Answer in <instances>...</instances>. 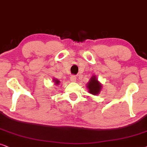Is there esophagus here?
Segmentation results:
<instances>
[{
  "instance_id": "esophagus-1",
  "label": "esophagus",
  "mask_w": 147,
  "mask_h": 147,
  "mask_svg": "<svg viewBox=\"0 0 147 147\" xmlns=\"http://www.w3.org/2000/svg\"><path fill=\"white\" fill-rule=\"evenodd\" d=\"M70 81L72 82H76L77 81V77L75 75H72L70 77Z\"/></svg>"
}]
</instances>
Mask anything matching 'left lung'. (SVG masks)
<instances>
[{
    "instance_id": "left-lung-1",
    "label": "left lung",
    "mask_w": 147,
    "mask_h": 147,
    "mask_svg": "<svg viewBox=\"0 0 147 147\" xmlns=\"http://www.w3.org/2000/svg\"><path fill=\"white\" fill-rule=\"evenodd\" d=\"M102 84L98 81L95 75L92 76V77L87 84L88 92L93 95H99L102 89Z\"/></svg>"
}]
</instances>
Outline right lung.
<instances>
[{
	"instance_id": "right-lung-1",
	"label": "right lung",
	"mask_w": 147,
	"mask_h": 147,
	"mask_svg": "<svg viewBox=\"0 0 147 147\" xmlns=\"http://www.w3.org/2000/svg\"><path fill=\"white\" fill-rule=\"evenodd\" d=\"M53 82L55 84V85H58L60 84V81L59 80L55 79V78H53Z\"/></svg>"
}]
</instances>
